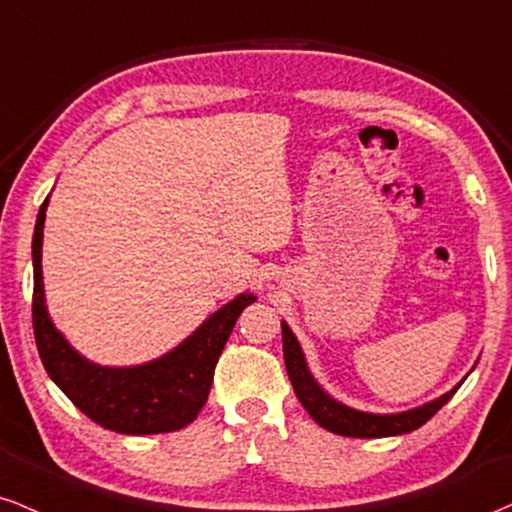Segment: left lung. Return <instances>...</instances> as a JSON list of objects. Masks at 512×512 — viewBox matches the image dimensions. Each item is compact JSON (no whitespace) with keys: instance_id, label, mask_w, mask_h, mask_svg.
<instances>
[{"instance_id":"left-lung-1","label":"left lung","mask_w":512,"mask_h":512,"mask_svg":"<svg viewBox=\"0 0 512 512\" xmlns=\"http://www.w3.org/2000/svg\"><path fill=\"white\" fill-rule=\"evenodd\" d=\"M282 351H285V365L287 375L292 380V387L299 396L301 406L308 410V415L318 422L320 427H325L327 432L342 434V437H356V439H380V437H394V434H406L418 430L432 418L437 410L444 406L446 401L456 394V389H451L449 394L439 396L437 401L425 403L422 408L408 410V413H396V415H375V413H361V410H353L344 403L334 401L332 396H327L323 389L318 387V382L313 380L311 372L306 368L304 353L296 342V337L289 330V325L282 320Z\"/></svg>"}]
</instances>
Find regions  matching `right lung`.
Instances as JSON below:
<instances>
[{
	"label": "right lung",
	"instance_id": "obj_1",
	"mask_svg": "<svg viewBox=\"0 0 512 512\" xmlns=\"http://www.w3.org/2000/svg\"><path fill=\"white\" fill-rule=\"evenodd\" d=\"M47 201L40 206L33 235V330L42 365L63 394L104 430L121 434L175 432L194 422L204 408L213 372L239 313L254 294H239L216 311L178 349L135 368H102L80 356L56 332L44 306L42 227Z\"/></svg>",
	"mask_w": 512,
	"mask_h": 512
}]
</instances>
